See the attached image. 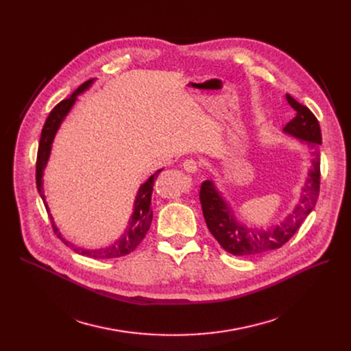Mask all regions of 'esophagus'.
<instances>
[{
  "mask_svg": "<svg viewBox=\"0 0 351 351\" xmlns=\"http://www.w3.org/2000/svg\"><path fill=\"white\" fill-rule=\"evenodd\" d=\"M182 166H183V169L189 173H196L199 171V163L195 159H186L182 163Z\"/></svg>",
  "mask_w": 351,
  "mask_h": 351,
  "instance_id": "obj_1",
  "label": "esophagus"
}]
</instances>
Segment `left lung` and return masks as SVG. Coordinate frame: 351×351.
Masks as SVG:
<instances>
[{
	"mask_svg": "<svg viewBox=\"0 0 351 351\" xmlns=\"http://www.w3.org/2000/svg\"><path fill=\"white\" fill-rule=\"evenodd\" d=\"M286 99L296 110V117L283 128V132L304 142L310 147L313 156L307 179L293 210L279 223L266 229L245 226L237 222L232 206L213 180H205L200 186L199 197L208 229L219 245L233 256H259L282 247L299 230L303 220L316 206L320 192V125L307 106L299 104L289 94H286Z\"/></svg>",
	"mask_w": 351,
	"mask_h": 351,
	"instance_id": "left-lung-1",
	"label": "left lung"
}]
</instances>
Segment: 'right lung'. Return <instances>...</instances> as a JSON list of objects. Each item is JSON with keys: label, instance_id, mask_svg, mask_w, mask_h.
I'll use <instances>...</instances> for the list:
<instances>
[{"label": "right lung", "instance_id": "right-lung-1", "mask_svg": "<svg viewBox=\"0 0 351 351\" xmlns=\"http://www.w3.org/2000/svg\"><path fill=\"white\" fill-rule=\"evenodd\" d=\"M95 80H89L86 82H84L78 89L73 90V94L68 98L61 101L57 106H55L45 123L43 128L41 132V139H40V146H38V155H36V171H35V179H36V189H38V193L44 202L45 209L49 215V219L52 222V229L53 232L57 233V236L61 239V241L72 247L73 252H77L82 256H88V257H94V259H114V257H121V256H126L131 252H134L136 249V246L143 241L145 234L147 233L152 223V216L154 212L151 209V200H152V191H154V183L155 179L158 178V175L162 172V169L156 171L154 175L149 176L146 182H143L142 185L138 189L135 202H134V212L132 216L129 217V223L128 228L125 229L123 234L118 239L117 242H114V245H110L108 247H102V249H82V247H77L71 245L68 241H65V237H62L61 232L58 230V228L55 226L53 217L49 213V208L45 200V195H44V188H43V176H44V169L48 163L49 155H51V147H52V142L55 135H57L58 129L62 123V121L65 119V117L68 115V112L71 110V108L73 106L77 101V97L81 95L82 92H85L92 82Z\"/></svg>", "mask_w": 351, "mask_h": 351}]
</instances>
